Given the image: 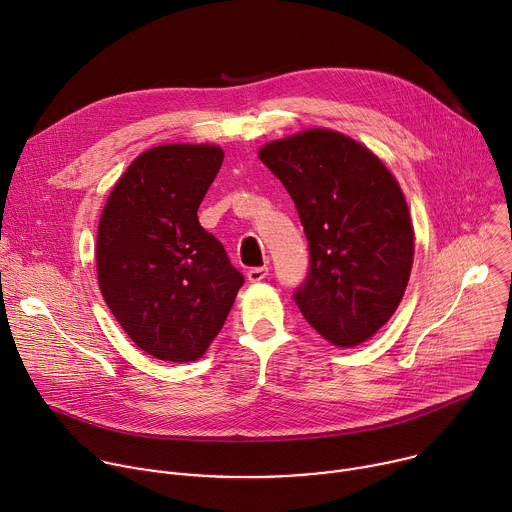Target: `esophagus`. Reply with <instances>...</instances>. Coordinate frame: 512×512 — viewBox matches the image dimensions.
I'll list each match as a JSON object with an SVG mask.
<instances>
[{
  "mask_svg": "<svg viewBox=\"0 0 512 512\" xmlns=\"http://www.w3.org/2000/svg\"><path fill=\"white\" fill-rule=\"evenodd\" d=\"M267 275H269V267H251V269L247 271V279L253 281V283L263 281Z\"/></svg>",
  "mask_w": 512,
  "mask_h": 512,
  "instance_id": "34e87169",
  "label": "esophagus"
}]
</instances>
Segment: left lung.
I'll return each mask as SVG.
<instances>
[{"label":"left lung","instance_id":"8db88e82","mask_svg":"<svg viewBox=\"0 0 512 512\" xmlns=\"http://www.w3.org/2000/svg\"><path fill=\"white\" fill-rule=\"evenodd\" d=\"M259 160L294 200L310 267L294 300L336 346L371 338L397 310L413 265L403 192L383 162L354 139L310 129L267 143Z\"/></svg>","mask_w":512,"mask_h":512}]
</instances>
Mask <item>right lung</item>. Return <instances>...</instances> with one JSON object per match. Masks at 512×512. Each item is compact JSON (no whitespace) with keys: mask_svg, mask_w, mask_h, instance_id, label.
Here are the masks:
<instances>
[{"mask_svg":"<svg viewBox=\"0 0 512 512\" xmlns=\"http://www.w3.org/2000/svg\"><path fill=\"white\" fill-rule=\"evenodd\" d=\"M223 158L216 145H158L133 160L101 214V294L127 336L160 360L202 356L245 283L196 214Z\"/></svg>","mask_w":512,"mask_h":512,"instance_id":"obj_1","label":"right lung"}]
</instances>
